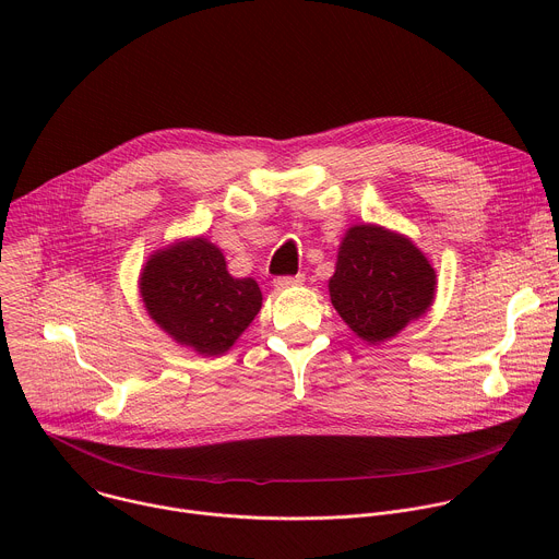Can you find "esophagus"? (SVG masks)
Returning a JSON list of instances; mask_svg holds the SVG:
<instances>
[{"mask_svg": "<svg viewBox=\"0 0 559 559\" xmlns=\"http://www.w3.org/2000/svg\"><path fill=\"white\" fill-rule=\"evenodd\" d=\"M305 283V274H296V276H278L274 281L276 289H289V287H296V285H302Z\"/></svg>", "mask_w": 559, "mask_h": 559, "instance_id": "34e87169", "label": "esophagus"}]
</instances>
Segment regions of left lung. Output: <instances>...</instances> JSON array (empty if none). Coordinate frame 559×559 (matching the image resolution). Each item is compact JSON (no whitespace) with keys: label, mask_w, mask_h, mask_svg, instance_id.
<instances>
[{"label":"left lung","mask_w":559,"mask_h":559,"mask_svg":"<svg viewBox=\"0 0 559 559\" xmlns=\"http://www.w3.org/2000/svg\"><path fill=\"white\" fill-rule=\"evenodd\" d=\"M330 296L358 338L380 345L431 307L436 270L405 234L354 225L338 248Z\"/></svg>","instance_id":"8db88e82"}]
</instances>
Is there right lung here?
Returning <instances> with one entry per match:
<instances>
[{"mask_svg":"<svg viewBox=\"0 0 559 559\" xmlns=\"http://www.w3.org/2000/svg\"><path fill=\"white\" fill-rule=\"evenodd\" d=\"M139 292L152 321L201 356L225 354L263 302L259 283L234 278L223 252L203 236L150 254Z\"/></svg>","mask_w":559,"mask_h":559,"instance_id":"obj_1","label":"right lung"}]
</instances>
